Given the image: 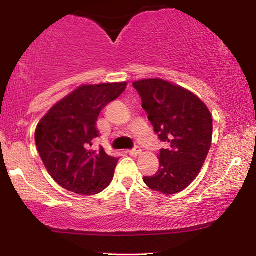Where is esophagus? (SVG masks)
<instances>
[{
  "label": "esophagus",
  "instance_id": "obj_1",
  "mask_svg": "<svg viewBox=\"0 0 256 256\" xmlns=\"http://www.w3.org/2000/svg\"><path fill=\"white\" fill-rule=\"evenodd\" d=\"M141 152H142V150H141V148H140V146H135V148L132 150H129V155L134 156V157L138 156Z\"/></svg>",
  "mask_w": 256,
  "mask_h": 256
}]
</instances>
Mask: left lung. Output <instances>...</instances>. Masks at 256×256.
<instances>
[{
    "mask_svg": "<svg viewBox=\"0 0 256 256\" xmlns=\"http://www.w3.org/2000/svg\"><path fill=\"white\" fill-rule=\"evenodd\" d=\"M154 130L166 149L160 152V169L143 177L154 191L174 194L196 180L212 143V115L199 98L162 79L132 82Z\"/></svg>",
    "mask_w": 256,
    "mask_h": 256,
    "instance_id": "8db88e82",
    "label": "left lung"
}]
</instances>
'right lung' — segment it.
<instances>
[{
  "instance_id": "add662e5",
  "label": "right lung",
  "mask_w": 256,
  "mask_h": 256,
  "mask_svg": "<svg viewBox=\"0 0 256 256\" xmlns=\"http://www.w3.org/2000/svg\"><path fill=\"white\" fill-rule=\"evenodd\" d=\"M127 82L82 85L54 104L37 124L34 141L56 183L78 194L104 191L118 158L90 149L100 112L124 93Z\"/></svg>"
}]
</instances>
